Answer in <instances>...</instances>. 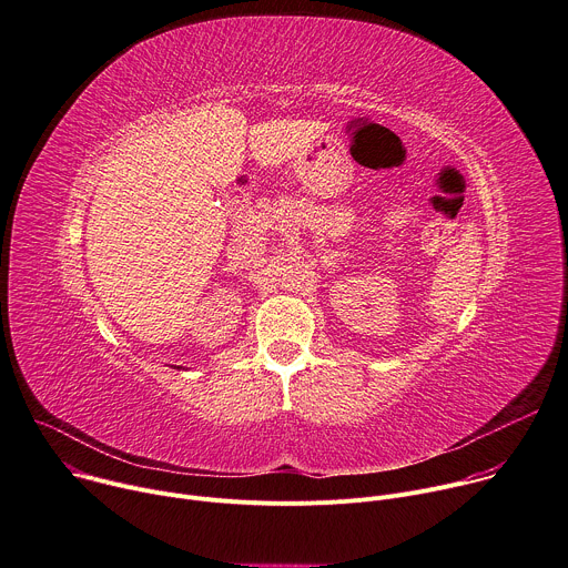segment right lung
I'll return each instance as SVG.
<instances>
[{"mask_svg":"<svg viewBox=\"0 0 568 568\" xmlns=\"http://www.w3.org/2000/svg\"><path fill=\"white\" fill-rule=\"evenodd\" d=\"M173 367H175V369H184V367H182V365H173Z\"/></svg>","mask_w":568,"mask_h":568,"instance_id":"right-lung-1","label":"right lung"}]
</instances>
